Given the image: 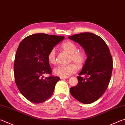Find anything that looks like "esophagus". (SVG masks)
<instances>
[{
    "instance_id": "34e87169",
    "label": "esophagus",
    "mask_w": 125,
    "mask_h": 125,
    "mask_svg": "<svg viewBox=\"0 0 125 125\" xmlns=\"http://www.w3.org/2000/svg\"><path fill=\"white\" fill-rule=\"evenodd\" d=\"M68 78L67 77H60L61 79H67Z\"/></svg>"
}]
</instances>
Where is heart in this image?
I'll return each mask as SVG.
<instances>
[{"instance_id":"b5f03b06","label":"heart","mask_w":125,"mask_h":125,"mask_svg":"<svg viewBox=\"0 0 125 125\" xmlns=\"http://www.w3.org/2000/svg\"><path fill=\"white\" fill-rule=\"evenodd\" d=\"M61 49L70 54V62H73L81 67L84 65L87 60V55L84 51H78L77 45L71 41H66L61 45ZM47 59L51 64L56 62V53L55 49H51L47 55ZM77 70L76 65L71 63L68 65H61L55 67L53 73L61 77H67L75 73Z\"/></svg>"}]
</instances>
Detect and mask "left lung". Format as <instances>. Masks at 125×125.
<instances>
[{
	"label": "left lung",
	"instance_id": "8db88e82",
	"mask_svg": "<svg viewBox=\"0 0 125 125\" xmlns=\"http://www.w3.org/2000/svg\"><path fill=\"white\" fill-rule=\"evenodd\" d=\"M68 38L82 46L87 60L77 77V85L70 88L72 96L81 103L91 104L100 98L107 88L113 70V58L105 42L91 33H82ZM84 74L85 78L81 75Z\"/></svg>",
	"mask_w": 125,
	"mask_h": 125
}]
</instances>
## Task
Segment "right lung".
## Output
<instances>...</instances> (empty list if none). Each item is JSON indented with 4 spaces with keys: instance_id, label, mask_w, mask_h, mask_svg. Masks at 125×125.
<instances>
[{
    "instance_id": "add662e5",
    "label": "right lung",
    "mask_w": 125,
    "mask_h": 125,
    "mask_svg": "<svg viewBox=\"0 0 125 125\" xmlns=\"http://www.w3.org/2000/svg\"><path fill=\"white\" fill-rule=\"evenodd\" d=\"M64 38L44 33L34 34L20 43L13 67L15 80L20 92L29 101L41 103L52 95L56 83L60 78L50 75L43 79L42 75L51 74L47 55Z\"/></svg>"
}]
</instances>
